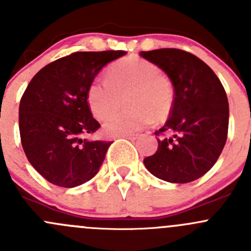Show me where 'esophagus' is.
<instances>
[{"label": "esophagus", "mask_w": 251, "mask_h": 251, "mask_svg": "<svg viewBox=\"0 0 251 251\" xmlns=\"http://www.w3.org/2000/svg\"><path fill=\"white\" fill-rule=\"evenodd\" d=\"M119 137L126 138V140H130V141H135L138 136L137 135H123V136H119Z\"/></svg>", "instance_id": "34e87169"}]
</instances>
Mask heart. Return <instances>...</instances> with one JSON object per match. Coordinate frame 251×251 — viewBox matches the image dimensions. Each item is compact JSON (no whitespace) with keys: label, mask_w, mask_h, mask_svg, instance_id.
I'll list each match as a JSON object with an SVG mask.
<instances>
[{"label":"heart","mask_w":251,"mask_h":251,"mask_svg":"<svg viewBox=\"0 0 251 251\" xmlns=\"http://www.w3.org/2000/svg\"><path fill=\"white\" fill-rule=\"evenodd\" d=\"M107 80L97 78L91 83L87 100L98 120H104L119 109L125 100L126 109L105 121L104 132L123 136L140 131L154 120L164 121L174 108V88L161 76L155 64L138 57H128L111 64Z\"/></svg>","instance_id":"obj_1"}]
</instances>
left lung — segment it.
<instances>
[{
	"label": "left lung",
	"instance_id": "left-lung-1",
	"mask_svg": "<svg viewBox=\"0 0 251 251\" xmlns=\"http://www.w3.org/2000/svg\"><path fill=\"white\" fill-rule=\"evenodd\" d=\"M141 57L160 68L175 91L170 118L159 132L155 154L143 163L151 175L171 183L196 181L214 166L228 132V100L211 68L192 53L176 48L141 52Z\"/></svg>",
	"mask_w": 251,
	"mask_h": 251
}]
</instances>
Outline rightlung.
<instances>
[{"mask_svg":"<svg viewBox=\"0 0 251 251\" xmlns=\"http://www.w3.org/2000/svg\"><path fill=\"white\" fill-rule=\"evenodd\" d=\"M125 54L75 52L42 68L27 85L19 104L20 140L29 163L50 183L73 188L100 171L111 142L81 137L100 126L87 92L98 73Z\"/></svg>","mask_w":251,"mask_h":251,"instance_id":"1","label":"right lung"}]
</instances>
